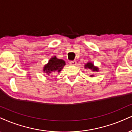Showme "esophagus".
<instances>
[{
	"mask_svg": "<svg viewBox=\"0 0 132 132\" xmlns=\"http://www.w3.org/2000/svg\"><path fill=\"white\" fill-rule=\"evenodd\" d=\"M76 61H69V64L72 66H74V65H76Z\"/></svg>",
	"mask_w": 132,
	"mask_h": 132,
	"instance_id": "obj_1",
	"label": "esophagus"
}]
</instances>
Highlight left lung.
Returning <instances> with one entry per match:
<instances>
[{
  "label": "left lung",
  "mask_w": 132,
  "mask_h": 132,
  "mask_svg": "<svg viewBox=\"0 0 132 132\" xmlns=\"http://www.w3.org/2000/svg\"><path fill=\"white\" fill-rule=\"evenodd\" d=\"M84 68H85V69H90V70H92V72H98V71H99V68H98V67L95 66L92 61L87 62L86 64L84 65ZM93 76H94L93 75H91L90 76V77H93Z\"/></svg>",
  "instance_id": "obj_1"
}]
</instances>
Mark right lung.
I'll list each match as a JSON object with an SVG mask.
<instances>
[{
  "mask_svg": "<svg viewBox=\"0 0 132 132\" xmlns=\"http://www.w3.org/2000/svg\"><path fill=\"white\" fill-rule=\"evenodd\" d=\"M65 65L66 63L63 60L58 59L56 56H52L48 60V63L44 65L43 72L48 76H53L55 74H59Z\"/></svg>",
  "mask_w": 132,
  "mask_h": 132,
  "instance_id": "1",
  "label": "right lung"
}]
</instances>
